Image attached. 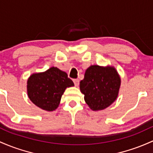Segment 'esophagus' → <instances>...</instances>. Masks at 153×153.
<instances>
[{
    "instance_id": "1",
    "label": "esophagus",
    "mask_w": 153,
    "mask_h": 153,
    "mask_svg": "<svg viewBox=\"0 0 153 153\" xmlns=\"http://www.w3.org/2000/svg\"><path fill=\"white\" fill-rule=\"evenodd\" d=\"M73 82H74V83H75V86H78V85H79V80L75 79V80H73Z\"/></svg>"
}]
</instances>
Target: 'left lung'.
<instances>
[{"label":"left lung","mask_w":153,"mask_h":153,"mask_svg":"<svg viewBox=\"0 0 153 153\" xmlns=\"http://www.w3.org/2000/svg\"><path fill=\"white\" fill-rule=\"evenodd\" d=\"M121 80L112 66L91 65L80 82L85 103L94 111L105 110L117 100Z\"/></svg>","instance_id":"left-lung-1"}]
</instances>
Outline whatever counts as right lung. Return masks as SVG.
I'll use <instances>...</instances> for the list:
<instances>
[{
	"label": "right lung",
	"mask_w": 153,
	"mask_h": 153,
	"mask_svg": "<svg viewBox=\"0 0 153 153\" xmlns=\"http://www.w3.org/2000/svg\"><path fill=\"white\" fill-rule=\"evenodd\" d=\"M71 86H74V83L68 74L51 67L45 72L30 75L27 82V92L35 105L51 112L57 108L65 89Z\"/></svg>",
	"instance_id": "add662e5"
}]
</instances>
